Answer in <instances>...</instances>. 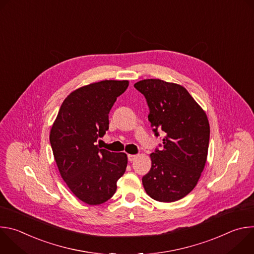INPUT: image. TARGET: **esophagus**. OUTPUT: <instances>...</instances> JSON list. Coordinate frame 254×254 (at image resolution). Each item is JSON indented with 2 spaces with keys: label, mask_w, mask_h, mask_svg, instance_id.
<instances>
[{
  "label": "esophagus",
  "mask_w": 254,
  "mask_h": 254,
  "mask_svg": "<svg viewBox=\"0 0 254 254\" xmlns=\"http://www.w3.org/2000/svg\"><path fill=\"white\" fill-rule=\"evenodd\" d=\"M127 158H128V161H129V162H133V161L137 158V156H136V155H128Z\"/></svg>",
  "instance_id": "34e87169"
}]
</instances>
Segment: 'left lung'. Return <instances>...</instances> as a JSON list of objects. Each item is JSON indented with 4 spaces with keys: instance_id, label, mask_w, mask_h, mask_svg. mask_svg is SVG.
<instances>
[{
    "instance_id": "1",
    "label": "left lung",
    "mask_w": 254,
    "mask_h": 254,
    "mask_svg": "<svg viewBox=\"0 0 254 254\" xmlns=\"http://www.w3.org/2000/svg\"><path fill=\"white\" fill-rule=\"evenodd\" d=\"M133 86L147 99L155 134L165 132L163 149L150 155L152 168L142 177L143 188L156 201H178L195 188L204 170L210 136L208 118L182 85L143 79Z\"/></svg>"
}]
</instances>
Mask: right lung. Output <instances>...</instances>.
Masks as SVG:
<instances>
[{
  "mask_svg": "<svg viewBox=\"0 0 254 254\" xmlns=\"http://www.w3.org/2000/svg\"><path fill=\"white\" fill-rule=\"evenodd\" d=\"M127 80H102L72 91L61 104L50 130L59 173L70 191L88 205L110 200L125 174L127 156L99 149L108 129V114Z\"/></svg>",
  "mask_w": 254,
  "mask_h": 254,
  "instance_id": "obj_1",
  "label": "right lung"
}]
</instances>
